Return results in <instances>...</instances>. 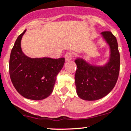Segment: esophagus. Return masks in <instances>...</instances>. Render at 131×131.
<instances>
[{"mask_svg": "<svg viewBox=\"0 0 131 131\" xmlns=\"http://www.w3.org/2000/svg\"><path fill=\"white\" fill-rule=\"evenodd\" d=\"M64 58H65L66 61H69L72 58V54H71V53H67L65 56H64Z\"/></svg>", "mask_w": 131, "mask_h": 131, "instance_id": "esophagus-1", "label": "esophagus"}]
</instances>
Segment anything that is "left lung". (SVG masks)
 <instances>
[{"label":"left lung","mask_w":131,"mask_h":131,"mask_svg":"<svg viewBox=\"0 0 131 131\" xmlns=\"http://www.w3.org/2000/svg\"><path fill=\"white\" fill-rule=\"evenodd\" d=\"M101 36L110 49L105 64H91L80 57L75 60L77 66L75 77L77 93L85 100L93 101L105 97L114 89L119 77L120 54L116 38L110 31L101 32Z\"/></svg>","instance_id":"left-lung-1"}]
</instances>
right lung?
I'll list each match as a JSON object with an SVG mask.
<instances>
[{"instance_id":"obj_1","label":"right lung","mask_w":131,"mask_h":131,"mask_svg":"<svg viewBox=\"0 0 131 131\" xmlns=\"http://www.w3.org/2000/svg\"><path fill=\"white\" fill-rule=\"evenodd\" d=\"M26 29L19 36L10 53L9 74L14 86L26 99L40 100L53 92L56 76L64 63V58L48 57L32 58L23 53L21 39Z\"/></svg>"}]
</instances>
